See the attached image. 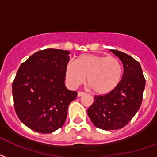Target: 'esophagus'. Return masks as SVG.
Returning a JSON list of instances; mask_svg holds the SVG:
<instances>
[{
  "label": "esophagus",
  "mask_w": 157,
  "mask_h": 157,
  "mask_svg": "<svg viewBox=\"0 0 157 157\" xmlns=\"http://www.w3.org/2000/svg\"><path fill=\"white\" fill-rule=\"evenodd\" d=\"M86 94L85 92H81V91H79L78 93H77V96L78 97H81V96H82V95H84V94Z\"/></svg>",
  "instance_id": "34e87169"
}]
</instances>
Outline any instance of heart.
Wrapping results in <instances>:
<instances>
[{
  "mask_svg": "<svg viewBox=\"0 0 157 157\" xmlns=\"http://www.w3.org/2000/svg\"><path fill=\"white\" fill-rule=\"evenodd\" d=\"M123 67L114 57L84 54L76 63H68L65 68V78L71 87H77L86 81L97 94H106L120 83Z\"/></svg>",
  "mask_w": 157,
  "mask_h": 157,
  "instance_id": "obj_1",
  "label": "heart"
}]
</instances>
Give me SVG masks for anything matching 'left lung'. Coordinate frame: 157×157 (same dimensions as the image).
<instances>
[{"label":"left lung","instance_id":"obj_1","mask_svg":"<svg viewBox=\"0 0 157 157\" xmlns=\"http://www.w3.org/2000/svg\"><path fill=\"white\" fill-rule=\"evenodd\" d=\"M124 65L123 77L109 94L95 95L87 113L94 126L103 130H117L126 126L142 105L146 80L140 63L131 56L110 50Z\"/></svg>","mask_w":157,"mask_h":157}]
</instances>
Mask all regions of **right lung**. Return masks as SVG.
Segmentation results:
<instances>
[{
    "mask_svg": "<svg viewBox=\"0 0 157 157\" xmlns=\"http://www.w3.org/2000/svg\"><path fill=\"white\" fill-rule=\"evenodd\" d=\"M70 52L40 50L20 65L12 85L18 118L29 128L51 133L62 128L77 92L67 89L65 68Z\"/></svg>",
    "mask_w": 157,
    "mask_h": 157,
    "instance_id": "obj_1",
    "label": "right lung"
}]
</instances>
